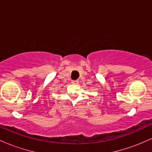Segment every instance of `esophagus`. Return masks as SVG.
<instances>
[{"label": "esophagus", "mask_w": 152, "mask_h": 152, "mask_svg": "<svg viewBox=\"0 0 152 152\" xmlns=\"http://www.w3.org/2000/svg\"><path fill=\"white\" fill-rule=\"evenodd\" d=\"M71 83H72L73 84H78V80H73V81H71Z\"/></svg>", "instance_id": "34e87169"}]
</instances>
